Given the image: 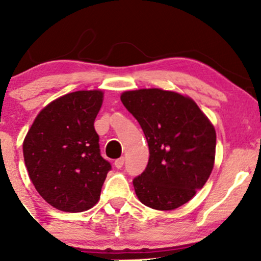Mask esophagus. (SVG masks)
<instances>
[{"label":"esophagus","instance_id":"1","mask_svg":"<svg viewBox=\"0 0 261 261\" xmlns=\"http://www.w3.org/2000/svg\"><path fill=\"white\" fill-rule=\"evenodd\" d=\"M124 163H125V158L124 157H120V158H119V160L115 161L114 166H115V168L120 169V168H122V166H124Z\"/></svg>","mask_w":261,"mask_h":261}]
</instances>
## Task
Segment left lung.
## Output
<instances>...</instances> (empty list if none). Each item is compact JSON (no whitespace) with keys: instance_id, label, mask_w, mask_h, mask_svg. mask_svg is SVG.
Returning <instances> with one entry per match:
<instances>
[{"instance_id":"1","label":"left lung","mask_w":261,"mask_h":261,"mask_svg":"<svg viewBox=\"0 0 261 261\" xmlns=\"http://www.w3.org/2000/svg\"><path fill=\"white\" fill-rule=\"evenodd\" d=\"M120 99L142 127L149 149L147 167L133 180L135 193L151 208H178L211 174L214 125L191 98L175 92L139 89L124 92Z\"/></svg>"}]
</instances>
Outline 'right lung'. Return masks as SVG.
Masks as SVG:
<instances>
[{"label": "right lung", "instance_id": "add662e5", "mask_svg": "<svg viewBox=\"0 0 261 261\" xmlns=\"http://www.w3.org/2000/svg\"><path fill=\"white\" fill-rule=\"evenodd\" d=\"M101 91H77L38 114L23 142L29 178L53 207L82 212L98 202L112 166L100 155L94 120Z\"/></svg>", "mask_w": 261, "mask_h": 261}]
</instances>
